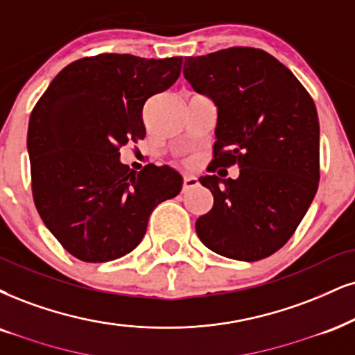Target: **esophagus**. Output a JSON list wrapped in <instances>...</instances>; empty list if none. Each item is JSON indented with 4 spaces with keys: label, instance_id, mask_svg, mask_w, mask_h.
<instances>
[{
    "label": "esophagus",
    "instance_id": "esophagus-1",
    "mask_svg": "<svg viewBox=\"0 0 355 355\" xmlns=\"http://www.w3.org/2000/svg\"><path fill=\"white\" fill-rule=\"evenodd\" d=\"M198 184H199V181L196 176H184V182H182V192H187Z\"/></svg>",
    "mask_w": 355,
    "mask_h": 355
}]
</instances>
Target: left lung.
<instances>
[{
	"instance_id": "8db88e82",
	"label": "left lung",
	"mask_w": 355,
	"mask_h": 355,
	"mask_svg": "<svg viewBox=\"0 0 355 355\" xmlns=\"http://www.w3.org/2000/svg\"><path fill=\"white\" fill-rule=\"evenodd\" d=\"M184 77L217 107L212 169L239 164L237 179L200 176L214 205L196 222L200 242L242 261L270 257L295 234L319 184L316 105L268 52L230 47L186 57Z\"/></svg>"
}]
</instances>
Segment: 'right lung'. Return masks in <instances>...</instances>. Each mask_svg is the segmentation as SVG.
<instances>
[{
  "instance_id": "1",
  "label": "right lung",
  "mask_w": 355,
  "mask_h": 355,
  "mask_svg": "<svg viewBox=\"0 0 355 355\" xmlns=\"http://www.w3.org/2000/svg\"><path fill=\"white\" fill-rule=\"evenodd\" d=\"M182 57L98 54L57 73L29 118L33 198L44 225L78 260L103 263L138 247L157 204L181 192L169 166L135 173L120 148L143 139V107L178 80Z\"/></svg>"
}]
</instances>
